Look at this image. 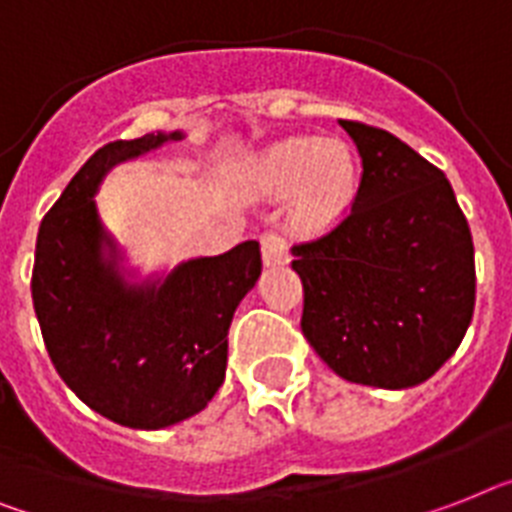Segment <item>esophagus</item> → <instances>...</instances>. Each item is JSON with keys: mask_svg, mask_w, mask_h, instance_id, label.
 I'll return each instance as SVG.
<instances>
[{"mask_svg": "<svg viewBox=\"0 0 512 512\" xmlns=\"http://www.w3.org/2000/svg\"><path fill=\"white\" fill-rule=\"evenodd\" d=\"M261 256H264L266 266H282L287 264V246L280 235H264L261 238Z\"/></svg>", "mask_w": 512, "mask_h": 512, "instance_id": "obj_1", "label": "esophagus"}]
</instances>
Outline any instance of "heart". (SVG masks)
<instances>
[{
  "instance_id": "1",
  "label": "heart",
  "mask_w": 512,
  "mask_h": 512,
  "mask_svg": "<svg viewBox=\"0 0 512 512\" xmlns=\"http://www.w3.org/2000/svg\"><path fill=\"white\" fill-rule=\"evenodd\" d=\"M238 188L253 201L287 198V230L322 238L350 214L356 201V159L340 138L293 135L251 156Z\"/></svg>"
}]
</instances>
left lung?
I'll list each match as a JSON object with an SVG mask.
<instances>
[{
	"instance_id": "8db88e82",
	"label": "left lung",
	"mask_w": 512,
	"mask_h": 512,
	"mask_svg": "<svg viewBox=\"0 0 512 512\" xmlns=\"http://www.w3.org/2000/svg\"><path fill=\"white\" fill-rule=\"evenodd\" d=\"M340 125L361 156V185L337 230L293 248L301 329L337 377L408 390L471 324L474 240L445 172L387 130Z\"/></svg>"
}]
</instances>
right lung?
<instances>
[{"label":"right lung","mask_w":512,"mask_h":512,"mask_svg":"<svg viewBox=\"0 0 512 512\" xmlns=\"http://www.w3.org/2000/svg\"><path fill=\"white\" fill-rule=\"evenodd\" d=\"M183 138L156 130L107 143L62 190L36 240L33 306L54 369L91 411L146 432L196 416L217 395L232 316L261 274L256 240L143 274L104 225V177Z\"/></svg>","instance_id":"1"}]
</instances>
